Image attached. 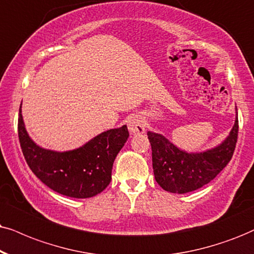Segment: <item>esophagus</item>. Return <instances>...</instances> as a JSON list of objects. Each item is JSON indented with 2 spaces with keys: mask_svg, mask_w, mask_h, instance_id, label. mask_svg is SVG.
<instances>
[{
  "mask_svg": "<svg viewBox=\"0 0 254 254\" xmlns=\"http://www.w3.org/2000/svg\"><path fill=\"white\" fill-rule=\"evenodd\" d=\"M127 127H129L130 132L134 134H140L145 131V122L140 116H132L127 121Z\"/></svg>",
  "mask_w": 254,
  "mask_h": 254,
  "instance_id": "1",
  "label": "esophagus"
}]
</instances>
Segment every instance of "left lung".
Segmentation results:
<instances>
[{"label": "left lung", "instance_id": "8db88e82", "mask_svg": "<svg viewBox=\"0 0 254 254\" xmlns=\"http://www.w3.org/2000/svg\"><path fill=\"white\" fill-rule=\"evenodd\" d=\"M238 114L225 140L213 149L199 153L185 152L160 133L149 131L152 168L160 188L172 193H186L210 183L229 164L238 138Z\"/></svg>", "mask_w": 254, "mask_h": 254}]
</instances>
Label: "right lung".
Returning a JSON list of instances; mask_svg holds the SVG:
<instances>
[{
  "label": "right lung",
  "mask_w": 254,
  "mask_h": 254,
  "mask_svg": "<svg viewBox=\"0 0 254 254\" xmlns=\"http://www.w3.org/2000/svg\"><path fill=\"white\" fill-rule=\"evenodd\" d=\"M127 138L129 131L123 125L102 132L76 150L43 149L29 137L20 107L18 139L27 164L48 188L68 197L90 198L101 193L110 184L115 158Z\"/></svg>",
  "instance_id": "right-lung-1"
}]
</instances>
